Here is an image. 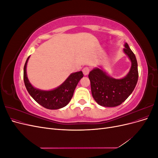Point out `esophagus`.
Segmentation results:
<instances>
[{"label": "esophagus", "mask_w": 158, "mask_h": 158, "mask_svg": "<svg viewBox=\"0 0 158 158\" xmlns=\"http://www.w3.org/2000/svg\"><path fill=\"white\" fill-rule=\"evenodd\" d=\"M82 72L83 73L85 76H86L89 74V69L88 67H84L83 69H82Z\"/></svg>", "instance_id": "obj_1"}]
</instances>
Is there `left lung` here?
Listing matches in <instances>:
<instances>
[{
  "instance_id": "1",
  "label": "left lung",
  "mask_w": 158,
  "mask_h": 158,
  "mask_svg": "<svg viewBox=\"0 0 158 158\" xmlns=\"http://www.w3.org/2000/svg\"><path fill=\"white\" fill-rule=\"evenodd\" d=\"M123 51L131 61V69L125 77L113 78L99 68L94 69L88 75L92 96L100 106L109 107L119 106L128 98L136 87L138 71L135 55L127 43Z\"/></svg>"
}]
</instances>
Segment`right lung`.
I'll return each mask as SVG.
<instances>
[{
  "mask_svg": "<svg viewBox=\"0 0 158 158\" xmlns=\"http://www.w3.org/2000/svg\"><path fill=\"white\" fill-rule=\"evenodd\" d=\"M30 56L23 68V81L28 93L37 103L46 109H58L65 107L70 102L76 85L84 76L82 72L72 73L63 84L54 89L41 90L33 87L27 78L26 66Z\"/></svg>",
  "mask_w": 158,
  "mask_h": 158,
  "instance_id": "add662e5",
  "label": "right lung"
}]
</instances>
